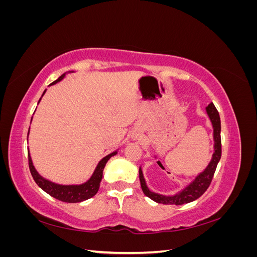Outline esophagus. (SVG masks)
Here are the masks:
<instances>
[{
	"label": "esophagus",
	"instance_id": "esophagus-1",
	"mask_svg": "<svg viewBox=\"0 0 257 257\" xmlns=\"http://www.w3.org/2000/svg\"><path fill=\"white\" fill-rule=\"evenodd\" d=\"M134 139H135V141H137V139H138V137L136 136V137H134Z\"/></svg>",
	"mask_w": 257,
	"mask_h": 257
}]
</instances>
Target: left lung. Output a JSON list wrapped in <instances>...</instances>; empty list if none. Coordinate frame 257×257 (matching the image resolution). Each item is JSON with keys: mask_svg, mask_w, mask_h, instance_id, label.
Returning <instances> with one entry per match:
<instances>
[{"mask_svg": "<svg viewBox=\"0 0 257 257\" xmlns=\"http://www.w3.org/2000/svg\"><path fill=\"white\" fill-rule=\"evenodd\" d=\"M206 112L210 122H211V125L213 128L212 158L210 160L208 165L206 166V168L203 170V172L199 173L189 184H186L181 191L175 193L174 195H163V194L151 191L147 185L142 166L139 167V180H141L143 192L146 196L154 200L155 203L163 204V205H176V206L188 204L200 197L209 188V185L211 183L214 172L216 169L217 163L220 162L221 154H222L221 120H220V114L217 112L213 103H210L206 107Z\"/></svg>", "mask_w": 257, "mask_h": 257, "instance_id": "obj_1", "label": "left lung"}]
</instances>
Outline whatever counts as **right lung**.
<instances>
[{
    "mask_svg": "<svg viewBox=\"0 0 257 257\" xmlns=\"http://www.w3.org/2000/svg\"><path fill=\"white\" fill-rule=\"evenodd\" d=\"M71 73H74V71H69L63 75H61L57 80H54L49 85H53V84L60 82L62 79H64V77L67 74H71ZM46 91L47 90L44 91L42 97L44 96ZM42 97L40 98V100H38L37 105L40 104V102L42 100ZM31 122H32V119H31ZM29 134H30V128L28 132V136H29ZM118 151H119V149H116V150L112 151L111 153L107 154L106 157H104L97 163L94 172L92 173L91 177L88 179V180L83 183H79V184H60V183L53 182L51 180H48V179L43 177L35 168L32 158H31L30 150L28 148L29 167H30V172H31V174H32V177L34 179V181L36 182V184L40 186L43 191L49 194L50 196L57 198L61 201H64V203H81V201H83V200H87V199L93 197L97 193V191L99 189V183H100V181H102V178H103V170L105 168L106 163L110 158H112L113 155L118 153Z\"/></svg>",
    "mask_w": 257,
    "mask_h": 257,
    "instance_id": "add662e5",
    "label": "right lung"
}]
</instances>
